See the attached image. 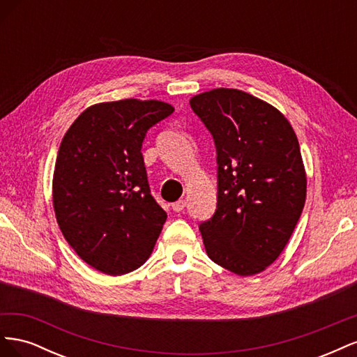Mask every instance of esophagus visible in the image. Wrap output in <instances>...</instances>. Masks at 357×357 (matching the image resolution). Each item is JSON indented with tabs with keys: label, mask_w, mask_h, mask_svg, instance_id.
<instances>
[{
	"label": "esophagus",
	"mask_w": 357,
	"mask_h": 357,
	"mask_svg": "<svg viewBox=\"0 0 357 357\" xmlns=\"http://www.w3.org/2000/svg\"><path fill=\"white\" fill-rule=\"evenodd\" d=\"M185 207H186V201L185 199H178V201H176L174 204H172V210L177 211V213L185 210Z\"/></svg>",
	"instance_id": "obj_1"
}]
</instances>
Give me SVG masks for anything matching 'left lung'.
Returning a JSON list of instances; mask_svg holds the SVG:
<instances>
[{"label":"left lung","instance_id":"left-lung-1","mask_svg":"<svg viewBox=\"0 0 357 357\" xmlns=\"http://www.w3.org/2000/svg\"><path fill=\"white\" fill-rule=\"evenodd\" d=\"M218 149V208L199 225L208 257L236 275L277 261L307 198L294 128L274 105L229 88L190 98Z\"/></svg>","mask_w":357,"mask_h":357}]
</instances>
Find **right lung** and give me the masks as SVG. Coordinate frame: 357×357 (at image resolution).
Returning <instances> with one entry per match:
<instances>
[{
	"label": "right lung",
	"mask_w": 357,
	"mask_h": 357,
	"mask_svg": "<svg viewBox=\"0 0 357 357\" xmlns=\"http://www.w3.org/2000/svg\"><path fill=\"white\" fill-rule=\"evenodd\" d=\"M172 112L158 100L98 102L62 138L52 181L56 222L80 259L107 275L142 266L167 220L150 195L142 146Z\"/></svg>",
	"instance_id": "add662e5"
}]
</instances>
